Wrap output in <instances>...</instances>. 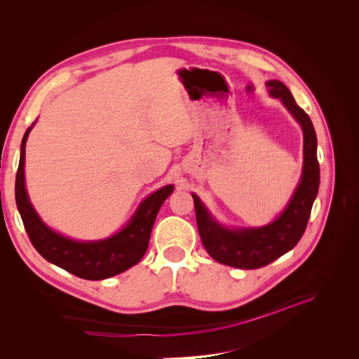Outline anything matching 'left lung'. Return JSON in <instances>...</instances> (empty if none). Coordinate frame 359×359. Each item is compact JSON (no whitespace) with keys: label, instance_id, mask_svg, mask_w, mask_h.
I'll use <instances>...</instances> for the list:
<instances>
[{"label":"left lung","instance_id":"obj_1","mask_svg":"<svg viewBox=\"0 0 359 359\" xmlns=\"http://www.w3.org/2000/svg\"><path fill=\"white\" fill-rule=\"evenodd\" d=\"M269 94L281 99L304 132V169L299 186L276 222L256 229L231 231L222 227L193 194L198 229L203 247L217 262L241 269L262 268L287 253L306 231L311 206L319 190L318 139L310 116L297 104L292 93L280 81H268Z\"/></svg>","mask_w":359,"mask_h":359}]
</instances>
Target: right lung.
Instances as JSON below:
<instances>
[{"instance_id": "right-lung-1", "label": "right lung", "mask_w": 359, "mask_h": 359, "mask_svg": "<svg viewBox=\"0 0 359 359\" xmlns=\"http://www.w3.org/2000/svg\"><path fill=\"white\" fill-rule=\"evenodd\" d=\"M31 127L27 128L22 145H20V160L15 184L16 205L31 244L50 264L85 280L109 278L136 265L147 252L151 231H153L160 206L173 191V186L163 187L148 196L140 203L132 222L121 232L107 238V240L95 243L69 240V238L50 231L40 220L28 199L24 165L25 142Z\"/></svg>"}]
</instances>
